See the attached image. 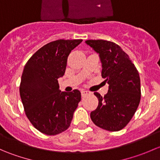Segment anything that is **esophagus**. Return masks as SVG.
<instances>
[{
  "label": "esophagus",
  "instance_id": "34e87169",
  "mask_svg": "<svg viewBox=\"0 0 160 160\" xmlns=\"http://www.w3.org/2000/svg\"><path fill=\"white\" fill-rule=\"evenodd\" d=\"M91 93H92V92L88 91V90H81L82 97H85V96H87V95L91 94Z\"/></svg>",
  "mask_w": 160,
  "mask_h": 160
}]
</instances>
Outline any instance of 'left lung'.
Here are the masks:
<instances>
[{
    "instance_id": "left-lung-1",
    "label": "left lung",
    "mask_w": 160,
    "mask_h": 160,
    "mask_svg": "<svg viewBox=\"0 0 160 160\" xmlns=\"http://www.w3.org/2000/svg\"><path fill=\"white\" fill-rule=\"evenodd\" d=\"M86 43L99 53L101 76L109 85L104 97L93 93L98 99V106L91 111L90 118L103 129L118 132L128 125L138 107L139 74L128 55L116 43L102 39L87 40Z\"/></svg>"
}]
</instances>
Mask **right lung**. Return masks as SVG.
<instances>
[{"mask_svg":"<svg viewBox=\"0 0 160 160\" xmlns=\"http://www.w3.org/2000/svg\"><path fill=\"white\" fill-rule=\"evenodd\" d=\"M82 39H59L45 45L28 60L21 80L25 114L42 133L55 135L70 127L81 100L80 90L62 92L58 79L65 73L67 58Z\"/></svg>","mask_w":160,"mask_h":160,"instance_id":"obj_1","label":"right lung"}]
</instances>
